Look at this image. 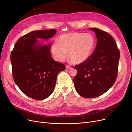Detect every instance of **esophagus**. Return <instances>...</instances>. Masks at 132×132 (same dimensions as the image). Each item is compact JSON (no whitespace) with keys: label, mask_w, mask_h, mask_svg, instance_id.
<instances>
[{"label":"esophagus","mask_w":132,"mask_h":132,"mask_svg":"<svg viewBox=\"0 0 132 132\" xmlns=\"http://www.w3.org/2000/svg\"><path fill=\"white\" fill-rule=\"evenodd\" d=\"M66 69H70V68H71V66L66 65Z\"/></svg>","instance_id":"obj_1"}]
</instances>
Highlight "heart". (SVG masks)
I'll return each mask as SVG.
<instances>
[{"instance_id": "b5f03b06", "label": "heart", "mask_w": 132, "mask_h": 132, "mask_svg": "<svg viewBox=\"0 0 132 132\" xmlns=\"http://www.w3.org/2000/svg\"><path fill=\"white\" fill-rule=\"evenodd\" d=\"M95 45L92 35L80 32L68 33L60 36L51 46V52L55 59L65 60L69 52V57L75 64L86 61L92 55Z\"/></svg>"}]
</instances>
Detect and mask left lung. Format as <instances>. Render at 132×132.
<instances>
[{
    "instance_id": "8db88e82",
    "label": "left lung",
    "mask_w": 132,
    "mask_h": 132,
    "mask_svg": "<svg viewBox=\"0 0 132 132\" xmlns=\"http://www.w3.org/2000/svg\"><path fill=\"white\" fill-rule=\"evenodd\" d=\"M97 42L94 52L86 61L75 65V88L84 98H94L106 93L116 80L120 52L111 35L96 28H89Z\"/></svg>"
}]
</instances>
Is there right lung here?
<instances>
[{
  "label": "right lung",
  "instance_id": "add662e5",
  "mask_svg": "<svg viewBox=\"0 0 132 132\" xmlns=\"http://www.w3.org/2000/svg\"><path fill=\"white\" fill-rule=\"evenodd\" d=\"M55 29L35 30L26 34L15 43L11 54L13 79L23 94L34 100H43L53 92L58 73L64 64L51 55V44H39L37 38L48 39Z\"/></svg>",
  "mask_w": 132,
  "mask_h": 132
}]
</instances>
